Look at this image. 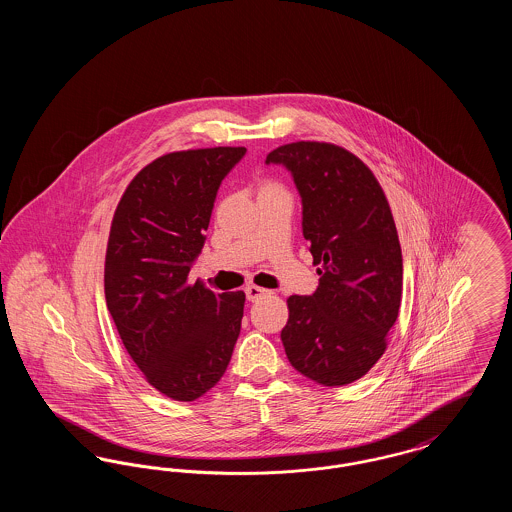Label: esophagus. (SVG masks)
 <instances>
[{
	"label": "esophagus",
	"mask_w": 512,
	"mask_h": 512,
	"mask_svg": "<svg viewBox=\"0 0 512 512\" xmlns=\"http://www.w3.org/2000/svg\"><path fill=\"white\" fill-rule=\"evenodd\" d=\"M268 290L265 288H259V286H255V284H249V286H245V295H247V299L249 301H257V299H261L263 295H267Z\"/></svg>",
	"instance_id": "1"
}]
</instances>
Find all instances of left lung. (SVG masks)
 <instances>
[{"label": "left lung", "mask_w": 512, "mask_h": 512, "mask_svg": "<svg viewBox=\"0 0 512 512\" xmlns=\"http://www.w3.org/2000/svg\"><path fill=\"white\" fill-rule=\"evenodd\" d=\"M267 165L292 172L320 265L317 292L288 299V361L322 386L351 384L384 355L399 315L403 257L388 199L365 163L334 144L276 147Z\"/></svg>", "instance_id": "obj_1"}]
</instances>
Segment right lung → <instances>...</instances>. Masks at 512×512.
Segmentation results:
<instances>
[{
  "instance_id": "right-lung-1",
  "label": "right lung",
  "mask_w": 512,
  "mask_h": 512,
  "mask_svg": "<svg viewBox=\"0 0 512 512\" xmlns=\"http://www.w3.org/2000/svg\"><path fill=\"white\" fill-rule=\"evenodd\" d=\"M245 151L209 147L155 159L128 184L111 224L107 309L147 382L174 401L215 388L240 336L245 293L186 280L220 184Z\"/></svg>"
}]
</instances>
